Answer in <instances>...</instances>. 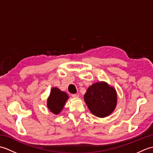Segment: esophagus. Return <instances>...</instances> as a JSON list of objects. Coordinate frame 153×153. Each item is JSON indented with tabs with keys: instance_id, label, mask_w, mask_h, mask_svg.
Returning <instances> with one entry per match:
<instances>
[{
	"instance_id": "obj_1",
	"label": "esophagus",
	"mask_w": 153,
	"mask_h": 153,
	"mask_svg": "<svg viewBox=\"0 0 153 153\" xmlns=\"http://www.w3.org/2000/svg\"><path fill=\"white\" fill-rule=\"evenodd\" d=\"M71 97H74V98H77V97H79V95H77V94H72V95H71Z\"/></svg>"
}]
</instances>
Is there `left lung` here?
<instances>
[{
  "label": "left lung",
  "instance_id": "1",
  "mask_svg": "<svg viewBox=\"0 0 153 153\" xmlns=\"http://www.w3.org/2000/svg\"><path fill=\"white\" fill-rule=\"evenodd\" d=\"M84 100L93 115L104 118L110 114L115 108L116 92L105 82L96 83L87 89Z\"/></svg>",
  "mask_w": 153,
  "mask_h": 153
}]
</instances>
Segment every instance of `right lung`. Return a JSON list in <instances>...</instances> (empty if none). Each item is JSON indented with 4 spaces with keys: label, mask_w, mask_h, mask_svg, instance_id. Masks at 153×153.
I'll return each instance as SVG.
<instances>
[{
    "label": "right lung",
    "mask_w": 153,
    "mask_h": 153,
    "mask_svg": "<svg viewBox=\"0 0 153 153\" xmlns=\"http://www.w3.org/2000/svg\"><path fill=\"white\" fill-rule=\"evenodd\" d=\"M68 99L67 94L61 91L58 88H53L51 89L49 98L47 100V106L52 112L54 114H59L62 110L66 100Z\"/></svg>",
    "instance_id": "add662e5"
}]
</instances>
